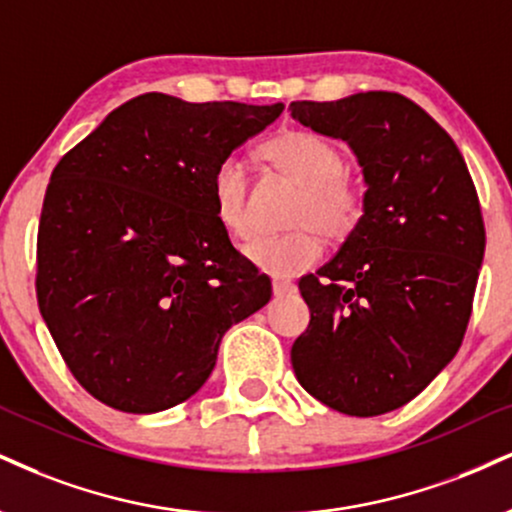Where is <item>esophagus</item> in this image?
I'll return each mask as SVG.
<instances>
[{
    "instance_id": "1",
    "label": "esophagus",
    "mask_w": 512,
    "mask_h": 512,
    "mask_svg": "<svg viewBox=\"0 0 512 512\" xmlns=\"http://www.w3.org/2000/svg\"><path fill=\"white\" fill-rule=\"evenodd\" d=\"M272 291H274L276 298H281V295H288V293L295 291V283L283 281V279H274L272 281Z\"/></svg>"
}]
</instances>
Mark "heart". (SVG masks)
<instances>
[{
  "instance_id": "1",
  "label": "heart",
  "mask_w": 512,
  "mask_h": 512,
  "mask_svg": "<svg viewBox=\"0 0 512 512\" xmlns=\"http://www.w3.org/2000/svg\"><path fill=\"white\" fill-rule=\"evenodd\" d=\"M260 155L276 171L303 188L291 224L300 226L283 236H260L245 245V257L260 272L288 279L315 267L324 257V240L353 236L365 217V197L346 178V157L334 140L312 131H283L260 147ZM214 214L226 233L245 238L252 231L250 181L236 157L221 159L212 174Z\"/></svg>"
}]
</instances>
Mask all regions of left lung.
Segmentation results:
<instances>
[{"label": "left lung", "mask_w": 512, "mask_h": 512, "mask_svg": "<svg viewBox=\"0 0 512 512\" xmlns=\"http://www.w3.org/2000/svg\"><path fill=\"white\" fill-rule=\"evenodd\" d=\"M312 131L346 140L362 166L365 217L300 279L310 326L291 362L300 386L355 417L410 403L458 353L484 260V219L453 138L398 92L291 102Z\"/></svg>", "instance_id": "8db88e82"}]
</instances>
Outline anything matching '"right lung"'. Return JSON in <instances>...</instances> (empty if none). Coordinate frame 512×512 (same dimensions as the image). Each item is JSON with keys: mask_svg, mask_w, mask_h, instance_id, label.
<instances>
[{"mask_svg": "<svg viewBox=\"0 0 512 512\" xmlns=\"http://www.w3.org/2000/svg\"><path fill=\"white\" fill-rule=\"evenodd\" d=\"M283 104L133 97L54 166L38 229V305L66 367L121 412L200 391L219 343L272 298L233 248L212 174Z\"/></svg>", "mask_w": 512, "mask_h": 512, "instance_id": "obj_1", "label": "right lung"}]
</instances>
